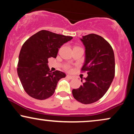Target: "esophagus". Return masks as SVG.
Segmentation results:
<instances>
[{
  "mask_svg": "<svg viewBox=\"0 0 134 134\" xmlns=\"http://www.w3.org/2000/svg\"><path fill=\"white\" fill-rule=\"evenodd\" d=\"M67 77L68 78V79H70V80H72V79H74V77H72V76H71V75H67Z\"/></svg>",
  "mask_w": 134,
  "mask_h": 134,
  "instance_id": "34e87169",
  "label": "esophagus"
}]
</instances>
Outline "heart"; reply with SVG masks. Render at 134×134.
<instances>
[{
  "mask_svg": "<svg viewBox=\"0 0 134 134\" xmlns=\"http://www.w3.org/2000/svg\"><path fill=\"white\" fill-rule=\"evenodd\" d=\"M67 69H69H69H70V67H67Z\"/></svg>",
  "mask_w": 134,
  "mask_h": 134,
  "instance_id": "obj_1",
  "label": "heart"
}]
</instances>
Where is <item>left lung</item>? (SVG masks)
Returning <instances> with one entry per match:
<instances>
[{
	"instance_id": "1",
	"label": "left lung",
	"mask_w": 134,
	"mask_h": 134,
	"mask_svg": "<svg viewBox=\"0 0 134 134\" xmlns=\"http://www.w3.org/2000/svg\"><path fill=\"white\" fill-rule=\"evenodd\" d=\"M80 40L85 48L82 70L87 71L88 76L79 88L73 89L72 94L76 100L87 104L99 100L109 89L114 77V54L109 43L96 34L82 36Z\"/></svg>"
}]
</instances>
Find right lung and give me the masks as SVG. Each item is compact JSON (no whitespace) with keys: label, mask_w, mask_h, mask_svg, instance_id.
<instances>
[{"label":"right lung","mask_w":134,"mask_h":134,"mask_svg":"<svg viewBox=\"0 0 134 134\" xmlns=\"http://www.w3.org/2000/svg\"><path fill=\"white\" fill-rule=\"evenodd\" d=\"M72 38L41 30L23 44L18 57L17 73L28 95L43 100L54 94L57 82L66 75L59 70L50 71L48 59L55 58L59 48Z\"/></svg>","instance_id":"right-lung-1"}]
</instances>
